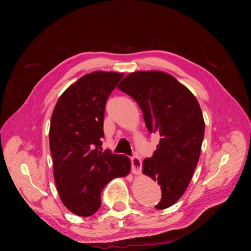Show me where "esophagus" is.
Wrapping results in <instances>:
<instances>
[{
    "label": "esophagus",
    "instance_id": "34e87169",
    "mask_svg": "<svg viewBox=\"0 0 251 251\" xmlns=\"http://www.w3.org/2000/svg\"><path fill=\"white\" fill-rule=\"evenodd\" d=\"M131 161H132V171H133V174L139 175L140 172H141V166H142L141 159L138 156H134V157L131 158Z\"/></svg>",
    "mask_w": 251,
    "mask_h": 251
}]
</instances>
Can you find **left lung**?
<instances>
[{
  "label": "left lung",
  "mask_w": 251,
  "mask_h": 251,
  "mask_svg": "<svg viewBox=\"0 0 251 251\" xmlns=\"http://www.w3.org/2000/svg\"><path fill=\"white\" fill-rule=\"evenodd\" d=\"M117 88L138 103L149 132L160 135L142 173L160 185L162 197L155 207L168 208L184 194L199 161L205 130L200 104L185 86L161 71L130 73Z\"/></svg>",
  "instance_id": "1"
}]
</instances>
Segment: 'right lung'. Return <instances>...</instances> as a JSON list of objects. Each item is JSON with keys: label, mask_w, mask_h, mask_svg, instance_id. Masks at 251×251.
Instances as JSON below:
<instances>
[{"label": "right lung", "mask_w": 251, "mask_h": 251, "mask_svg": "<svg viewBox=\"0 0 251 251\" xmlns=\"http://www.w3.org/2000/svg\"><path fill=\"white\" fill-rule=\"evenodd\" d=\"M124 73L95 71L60 95L53 110L49 142L55 185L65 206L89 217L100 207V194L111 180L126 177L131 161L101 151L107 100Z\"/></svg>", "instance_id": "1"}]
</instances>
